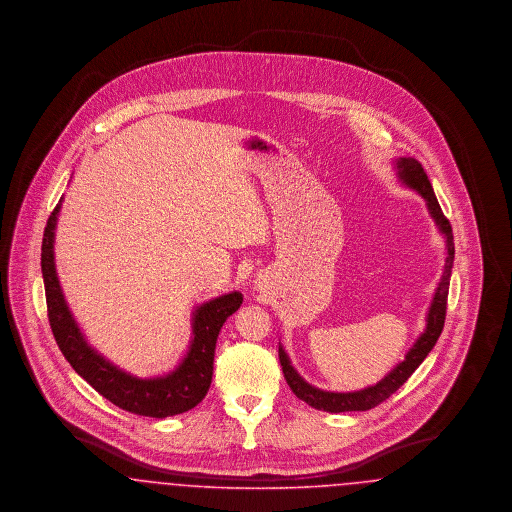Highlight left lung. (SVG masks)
Here are the masks:
<instances>
[{"label": "left lung", "mask_w": 512, "mask_h": 512, "mask_svg": "<svg viewBox=\"0 0 512 512\" xmlns=\"http://www.w3.org/2000/svg\"><path fill=\"white\" fill-rule=\"evenodd\" d=\"M397 167V176L399 180L416 190L418 194L424 197L426 207L430 211V217L436 220L439 232L445 238V249H447V257H445V267L443 274L439 280L438 290L434 293L428 318H426V328L424 332L418 336V340L414 341L413 347L409 349V353L405 355V361H401L399 365L391 370L388 376H384L378 384L368 386L361 391H347V393H338V391L318 390L315 386L307 384L297 370L293 368L292 361L288 357V353L282 349V345L278 347V355H280V365L284 378L288 382V386L292 388L293 393L305 401L307 405H311L313 409L318 411H326V413H347V411H368L374 409L376 405L384 403L388 397H391L395 391L399 390L413 374L414 370L420 366V363L428 357V353L434 349L439 334L443 330V322H445V311H447V293H449V280H451V268H453V259H455V242H453V230L449 220L445 219L441 207H439L438 197L434 194V188L426 176V172L422 169V165L413 159V157H399L395 161Z\"/></svg>", "instance_id": "left-lung-1"}]
</instances>
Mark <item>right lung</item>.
I'll return each mask as SVG.
<instances>
[{
	"instance_id": "obj_1",
	"label": "right lung",
	"mask_w": 512,
	"mask_h": 512,
	"mask_svg": "<svg viewBox=\"0 0 512 512\" xmlns=\"http://www.w3.org/2000/svg\"><path fill=\"white\" fill-rule=\"evenodd\" d=\"M61 201L49 215L42 240V276L46 286L49 326L61 353L99 395L122 411L165 418L194 409L207 395L213 380L215 345L220 328L226 318L240 309L244 295L240 292L224 293L195 309L192 322L194 338L182 363L169 374L157 378H136L124 372L88 345L59 286L53 240Z\"/></svg>"
}]
</instances>
